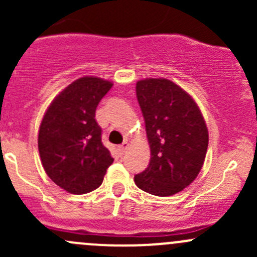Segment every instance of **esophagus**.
Instances as JSON below:
<instances>
[{"mask_svg":"<svg viewBox=\"0 0 257 257\" xmlns=\"http://www.w3.org/2000/svg\"><path fill=\"white\" fill-rule=\"evenodd\" d=\"M128 147H129V143H128V142H124V143L123 144H121V145H119V147H118V152H119V154H120V155H124V153H125L126 152V149H128Z\"/></svg>","mask_w":257,"mask_h":257,"instance_id":"esophagus-1","label":"esophagus"}]
</instances>
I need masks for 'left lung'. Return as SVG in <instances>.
<instances>
[{
    "label": "left lung",
    "instance_id": "8db88e82",
    "mask_svg": "<svg viewBox=\"0 0 257 257\" xmlns=\"http://www.w3.org/2000/svg\"><path fill=\"white\" fill-rule=\"evenodd\" d=\"M136 90L150 163L134 181L152 195H174L190 185L203 168L209 144L205 120L195 100L172 80L142 79Z\"/></svg>",
    "mask_w": 257,
    "mask_h": 257
}]
</instances>
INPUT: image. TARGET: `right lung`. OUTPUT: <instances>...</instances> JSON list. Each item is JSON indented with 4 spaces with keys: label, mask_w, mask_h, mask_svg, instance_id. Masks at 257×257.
<instances>
[{
    "label": "right lung",
    "mask_w": 257,
    "mask_h": 257,
    "mask_svg": "<svg viewBox=\"0 0 257 257\" xmlns=\"http://www.w3.org/2000/svg\"><path fill=\"white\" fill-rule=\"evenodd\" d=\"M112 87L98 77L74 80L54 98L41 121V162L51 180L71 194L100 186L114 160L95 120L97 105Z\"/></svg>",
    "instance_id": "1"
}]
</instances>
